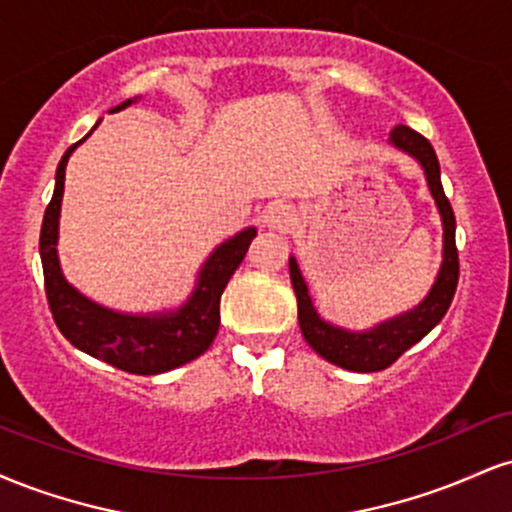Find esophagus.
Returning <instances> with one entry per match:
<instances>
[{
	"label": "esophagus",
	"mask_w": 512,
	"mask_h": 512,
	"mask_svg": "<svg viewBox=\"0 0 512 512\" xmlns=\"http://www.w3.org/2000/svg\"><path fill=\"white\" fill-rule=\"evenodd\" d=\"M293 221H296V211L291 204L274 202L264 209V226L272 228V231H286Z\"/></svg>",
	"instance_id": "34e87169"
}]
</instances>
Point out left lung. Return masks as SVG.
I'll return each instance as SVG.
<instances>
[{
	"instance_id": "8db88e82",
	"label": "left lung",
	"mask_w": 512,
	"mask_h": 512,
	"mask_svg": "<svg viewBox=\"0 0 512 512\" xmlns=\"http://www.w3.org/2000/svg\"><path fill=\"white\" fill-rule=\"evenodd\" d=\"M390 144L421 163V168L426 173L428 190H431L433 199H436L440 221H443V264H440L436 284L431 286L424 301L416 305L414 310H409V313L380 322L373 330H342V327H334L317 315L313 298L308 293V284H305L301 269H298L296 257H289L291 284L298 301V325H301L305 342L313 346L322 358L334 363V366L356 370V373L385 370L409 346L421 342L443 320V315L448 313L452 296H455L457 289V279H460V260H457L455 248V214H452L448 197L443 192L436 151H433V146L426 137H421L419 132H414L407 125H397L392 129Z\"/></svg>"
}]
</instances>
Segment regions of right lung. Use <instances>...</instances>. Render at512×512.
<instances>
[{"label":"right lung","mask_w":512,"mask_h":512,"mask_svg":"<svg viewBox=\"0 0 512 512\" xmlns=\"http://www.w3.org/2000/svg\"><path fill=\"white\" fill-rule=\"evenodd\" d=\"M137 103V98L115 105L110 113H120ZM96 129V127H93ZM91 129V132H93ZM86 134L81 142L91 137ZM81 142L64 151L55 175V192L45 209L43 228H40V260H43L45 296H48L52 317L60 332L84 354L110 363V366L134 375H156L195 361L214 342L221 322V293L228 279L243 262L255 228H245L221 243L199 269L197 286L192 296L178 310L156 315H129L103 308L84 293H79L64 279L57 257V238H60V209L64 195V170L72 151Z\"/></svg>","instance_id":"1"}]
</instances>
